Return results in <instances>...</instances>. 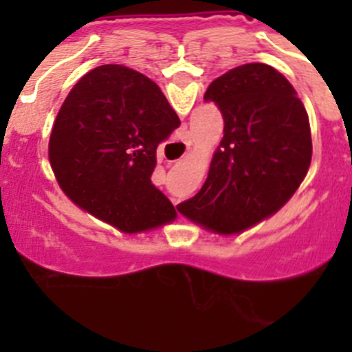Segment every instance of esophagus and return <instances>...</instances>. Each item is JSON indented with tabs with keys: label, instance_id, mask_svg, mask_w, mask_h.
I'll return each instance as SVG.
<instances>
[{
	"label": "esophagus",
	"instance_id": "34e87169",
	"mask_svg": "<svg viewBox=\"0 0 352 352\" xmlns=\"http://www.w3.org/2000/svg\"><path fill=\"white\" fill-rule=\"evenodd\" d=\"M179 144H183V146H185L186 149L190 148V141H186V139H185V141H179Z\"/></svg>",
	"mask_w": 352,
	"mask_h": 352
}]
</instances>
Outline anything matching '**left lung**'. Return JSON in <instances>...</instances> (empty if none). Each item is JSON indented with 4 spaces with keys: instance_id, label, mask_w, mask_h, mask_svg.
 Segmentation results:
<instances>
[{
    "instance_id": "left-lung-1",
    "label": "left lung",
    "mask_w": 352,
    "mask_h": 352,
    "mask_svg": "<svg viewBox=\"0 0 352 352\" xmlns=\"http://www.w3.org/2000/svg\"><path fill=\"white\" fill-rule=\"evenodd\" d=\"M223 138L210 173L179 213L217 234H239L280 210L309 173V114L292 84L270 65L231 68L208 86Z\"/></svg>"
}]
</instances>
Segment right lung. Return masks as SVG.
<instances>
[{"instance_id":"obj_1","label":"right lung","mask_w":352,"mask_h":352,"mask_svg":"<svg viewBox=\"0 0 352 352\" xmlns=\"http://www.w3.org/2000/svg\"><path fill=\"white\" fill-rule=\"evenodd\" d=\"M179 126L153 80L102 65L65 98L49 139L56 182L72 203L125 234L170 223L176 211L151 183L157 148Z\"/></svg>"}]
</instances>
